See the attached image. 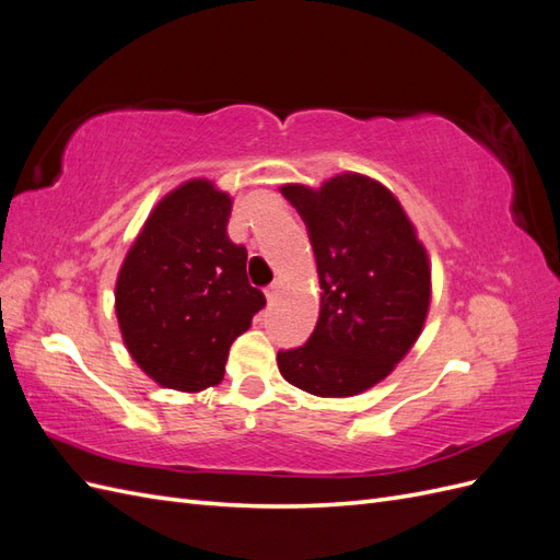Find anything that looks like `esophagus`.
<instances>
[{
    "mask_svg": "<svg viewBox=\"0 0 560 560\" xmlns=\"http://www.w3.org/2000/svg\"><path fill=\"white\" fill-rule=\"evenodd\" d=\"M280 287H282V280H280V278L270 282V284L266 287V299H268V301H276L278 294H280Z\"/></svg>",
    "mask_w": 560,
    "mask_h": 560,
    "instance_id": "34e87169",
    "label": "esophagus"
}]
</instances>
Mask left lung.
I'll return each mask as SVG.
<instances>
[{"instance_id":"obj_1","label":"left lung","mask_w":560,"mask_h":560,"mask_svg":"<svg viewBox=\"0 0 560 560\" xmlns=\"http://www.w3.org/2000/svg\"><path fill=\"white\" fill-rule=\"evenodd\" d=\"M308 229L319 317L303 346L278 352L287 383L352 397L381 383L413 348L430 308V259L393 191L343 173L319 189L284 184Z\"/></svg>"}]
</instances>
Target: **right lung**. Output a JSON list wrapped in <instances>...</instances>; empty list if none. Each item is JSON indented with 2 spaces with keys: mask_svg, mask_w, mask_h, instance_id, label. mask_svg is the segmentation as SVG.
<instances>
[{
  "mask_svg": "<svg viewBox=\"0 0 560 560\" xmlns=\"http://www.w3.org/2000/svg\"><path fill=\"white\" fill-rule=\"evenodd\" d=\"M231 196L189 179L151 210L116 278L130 358L163 387L200 393L224 378L231 343L266 296L247 280V249L229 233Z\"/></svg>",
  "mask_w": 560,
  "mask_h": 560,
  "instance_id": "1",
  "label": "right lung"
}]
</instances>
